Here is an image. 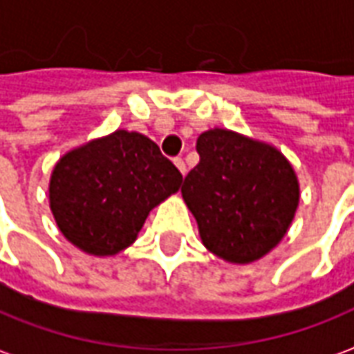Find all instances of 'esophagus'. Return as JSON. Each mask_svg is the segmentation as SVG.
<instances>
[{"label": "esophagus", "mask_w": 354, "mask_h": 354, "mask_svg": "<svg viewBox=\"0 0 354 354\" xmlns=\"http://www.w3.org/2000/svg\"><path fill=\"white\" fill-rule=\"evenodd\" d=\"M174 165H176V169L180 170V174L182 176H185V172H187V169H185V162L182 159H174Z\"/></svg>", "instance_id": "1"}]
</instances>
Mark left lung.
Returning <instances> with one entry per match:
<instances>
[{
  "instance_id": "obj_1",
  "label": "left lung",
  "mask_w": 354,
  "mask_h": 354,
  "mask_svg": "<svg viewBox=\"0 0 354 354\" xmlns=\"http://www.w3.org/2000/svg\"><path fill=\"white\" fill-rule=\"evenodd\" d=\"M197 153L182 197L201 243L230 264L263 259L295 218L301 187L293 165L272 143L218 126L197 138Z\"/></svg>"
}]
</instances>
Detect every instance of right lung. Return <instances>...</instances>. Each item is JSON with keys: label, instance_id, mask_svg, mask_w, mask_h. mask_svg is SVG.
Segmentation results:
<instances>
[{"label": "right lung", "instance_id": "add662e5", "mask_svg": "<svg viewBox=\"0 0 354 354\" xmlns=\"http://www.w3.org/2000/svg\"><path fill=\"white\" fill-rule=\"evenodd\" d=\"M180 185L182 174L157 143L120 128L57 160L49 176V209L76 249L115 257L134 243L149 212Z\"/></svg>", "mask_w": 354, "mask_h": 354}]
</instances>
